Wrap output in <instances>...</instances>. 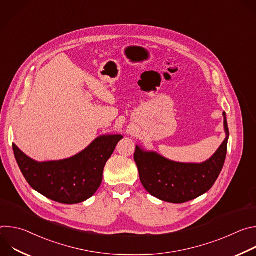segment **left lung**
<instances>
[{"label": "left lung", "mask_w": 256, "mask_h": 256, "mask_svg": "<svg viewBox=\"0 0 256 256\" xmlns=\"http://www.w3.org/2000/svg\"><path fill=\"white\" fill-rule=\"evenodd\" d=\"M223 116L226 138L216 153L202 163L172 161L136 144L134 159L144 190L172 204H184L208 192L220 175L227 155L229 128L226 112Z\"/></svg>", "instance_id": "obj_1"}]
</instances>
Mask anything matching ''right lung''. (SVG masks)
<instances>
[{
	"label": "right lung",
	"instance_id": "add662e5",
	"mask_svg": "<svg viewBox=\"0 0 256 256\" xmlns=\"http://www.w3.org/2000/svg\"><path fill=\"white\" fill-rule=\"evenodd\" d=\"M122 134H102L75 156L62 160L38 162L15 144L17 164L29 186L46 198L66 204L87 200L99 188L107 160Z\"/></svg>",
	"mask_w": 256,
	"mask_h": 256
}]
</instances>
